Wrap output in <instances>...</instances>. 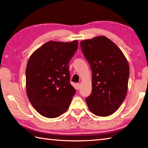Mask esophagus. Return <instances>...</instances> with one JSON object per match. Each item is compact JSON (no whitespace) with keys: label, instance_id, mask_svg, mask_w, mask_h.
I'll return each mask as SVG.
<instances>
[{"label":"esophagus","instance_id":"34e87169","mask_svg":"<svg viewBox=\"0 0 148 148\" xmlns=\"http://www.w3.org/2000/svg\"><path fill=\"white\" fill-rule=\"evenodd\" d=\"M77 88L78 89H80V88H81V84L80 83H77Z\"/></svg>","mask_w":148,"mask_h":148}]
</instances>
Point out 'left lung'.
Wrapping results in <instances>:
<instances>
[{"mask_svg": "<svg viewBox=\"0 0 148 148\" xmlns=\"http://www.w3.org/2000/svg\"><path fill=\"white\" fill-rule=\"evenodd\" d=\"M92 72V93L86 102L92 113L108 116L116 112L127 91L129 66L118 47L105 36L81 42Z\"/></svg>", "mask_w": 148, "mask_h": 148, "instance_id": "8db88e82", "label": "left lung"}]
</instances>
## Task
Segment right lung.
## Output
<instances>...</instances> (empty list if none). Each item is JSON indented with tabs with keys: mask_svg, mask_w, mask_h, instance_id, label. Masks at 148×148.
<instances>
[{
	"mask_svg": "<svg viewBox=\"0 0 148 148\" xmlns=\"http://www.w3.org/2000/svg\"><path fill=\"white\" fill-rule=\"evenodd\" d=\"M78 41H50L36 50L26 68V89L30 102L41 116L58 117L67 110L76 90L70 84L69 63Z\"/></svg>",
	"mask_w": 148,
	"mask_h": 148,
	"instance_id": "right-lung-1",
	"label": "right lung"
}]
</instances>
